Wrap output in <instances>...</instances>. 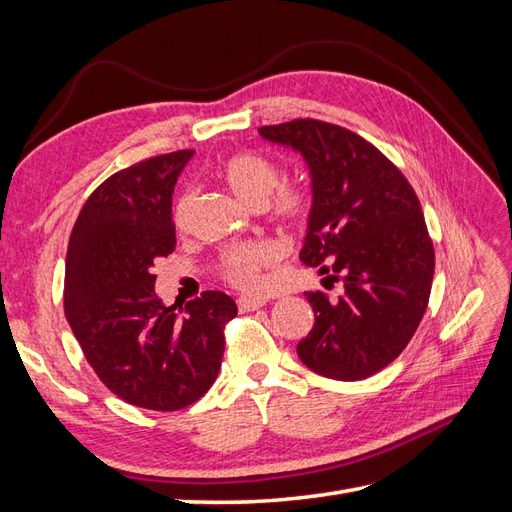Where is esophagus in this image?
<instances>
[{
    "label": "esophagus",
    "instance_id": "1",
    "mask_svg": "<svg viewBox=\"0 0 512 512\" xmlns=\"http://www.w3.org/2000/svg\"><path fill=\"white\" fill-rule=\"evenodd\" d=\"M237 305H239V312H254V309L265 307L267 301L260 297H239Z\"/></svg>",
    "mask_w": 512,
    "mask_h": 512
}]
</instances>
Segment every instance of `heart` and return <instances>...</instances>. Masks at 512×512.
I'll return each instance as SVG.
<instances>
[{"mask_svg": "<svg viewBox=\"0 0 512 512\" xmlns=\"http://www.w3.org/2000/svg\"><path fill=\"white\" fill-rule=\"evenodd\" d=\"M220 177L245 203L254 207L269 205L275 220L284 224L303 222L312 211V194L301 183H280L282 173L271 158L256 151H239L220 166ZM272 198L269 199L268 196ZM190 196L185 194L177 200L173 218L177 226L188 220ZM282 258V247L267 241H247L226 247L220 256V271L224 280L243 290H256L262 284V271L277 265Z\"/></svg>", "mask_w": 512, "mask_h": 512, "instance_id": "heart-1", "label": "heart"}]
</instances>
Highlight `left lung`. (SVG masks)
I'll return each instance as SVG.
<instances>
[{"mask_svg": "<svg viewBox=\"0 0 512 512\" xmlns=\"http://www.w3.org/2000/svg\"><path fill=\"white\" fill-rule=\"evenodd\" d=\"M258 132L307 162L312 211L299 258L344 282L333 301L305 292L316 322L299 359L324 378L374 376L404 352L429 303L436 254L421 203L382 151L342 126L294 119Z\"/></svg>", "mask_w": 512, "mask_h": 512, "instance_id": "left-lung-1", "label": "left lung"}]
</instances>
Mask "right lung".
<instances>
[{
	"label": "right lung",
	"instance_id": "1",
	"mask_svg": "<svg viewBox=\"0 0 512 512\" xmlns=\"http://www.w3.org/2000/svg\"><path fill=\"white\" fill-rule=\"evenodd\" d=\"M192 149L164 153L108 177L72 228L64 309L108 391L132 406L175 412L218 378L224 327L237 305L207 290L185 316L156 294L153 262L175 250L173 192Z\"/></svg>",
	"mask_w": 512,
	"mask_h": 512
}]
</instances>
